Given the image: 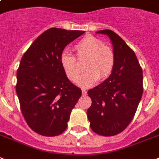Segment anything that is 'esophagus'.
Instances as JSON below:
<instances>
[{
  "instance_id": "esophagus-1",
  "label": "esophagus",
  "mask_w": 159,
  "mask_h": 159,
  "mask_svg": "<svg viewBox=\"0 0 159 159\" xmlns=\"http://www.w3.org/2000/svg\"><path fill=\"white\" fill-rule=\"evenodd\" d=\"M82 95H85L87 94V92H86V90H82Z\"/></svg>"
}]
</instances>
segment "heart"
Returning <instances> with one entry per match:
<instances>
[{
  "instance_id": "obj_1",
  "label": "heart",
  "mask_w": 159,
  "mask_h": 159,
  "mask_svg": "<svg viewBox=\"0 0 159 159\" xmlns=\"http://www.w3.org/2000/svg\"><path fill=\"white\" fill-rule=\"evenodd\" d=\"M74 50L78 59L87 58L84 65L86 71L77 82L80 86H92L99 78L105 79L113 72L115 64L114 52L100 38L87 35L76 44ZM60 64L68 79L75 82L80 73L75 56L65 50L60 55Z\"/></svg>"
}]
</instances>
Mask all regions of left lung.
<instances>
[{
  "mask_svg": "<svg viewBox=\"0 0 159 159\" xmlns=\"http://www.w3.org/2000/svg\"><path fill=\"white\" fill-rule=\"evenodd\" d=\"M111 39L115 64L111 75L87 94L91 105L87 117L94 132L104 136L119 134L133 119L143 94V71L135 52L109 29L98 31Z\"/></svg>",
  "mask_w": 159,
  "mask_h": 159,
  "instance_id": "1",
  "label": "left lung"
}]
</instances>
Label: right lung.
I'll list each match as a JSON object with an SVG mask.
<instances>
[{"label": "right lung", "mask_w": 159, "mask_h": 159, "mask_svg": "<svg viewBox=\"0 0 159 159\" xmlns=\"http://www.w3.org/2000/svg\"><path fill=\"white\" fill-rule=\"evenodd\" d=\"M84 33L51 28L40 35L22 57L15 89L26 122L39 135L63 133L82 95L81 89L62 68L60 55L68 44Z\"/></svg>", "instance_id": "add662e5"}]
</instances>
